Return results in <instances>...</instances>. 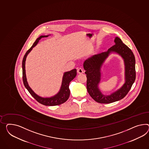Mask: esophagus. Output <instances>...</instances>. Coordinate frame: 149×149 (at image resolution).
Here are the masks:
<instances>
[{
    "label": "esophagus",
    "instance_id": "obj_1",
    "mask_svg": "<svg viewBox=\"0 0 149 149\" xmlns=\"http://www.w3.org/2000/svg\"><path fill=\"white\" fill-rule=\"evenodd\" d=\"M77 73H79V74H81V73H83L84 71H83V70L81 69V68H79V69L77 70Z\"/></svg>",
    "mask_w": 149,
    "mask_h": 149
}]
</instances>
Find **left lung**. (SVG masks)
I'll list each match as a JSON object with an SVG mask.
<instances>
[{"instance_id":"left-lung-1","label":"left lung","mask_w":149,"mask_h":149,"mask_svg":"<svg viewBox=\"0 0 149 149\" xmlns=\"http://www.w3.org/2000/svg\"><path fill=\"white\" fill-rule=\"evenodd\" d=\"M116 44L107 52L97 54L88 58L84 63L86 74V88L88 93L97 103L109 104L123 99L126 96L136 79L135 57L132 51L118 37L115 39ZM111 52L119 54L123 58L126 65V83L119 90L111 95H104L99 91L97 85L100 80V68Z\"/></svg>"}]
</instances>
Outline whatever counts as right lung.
Segmentation results:
<instances>
[{
	"mask_svg": "<svg viewBox=\"0 0 149 149\" xmlns=\"http://www.w3.org/2000/svg\"><path fill=\"white\" fill-rule=\"evenodd\" d=\"M48 36H41L39 38L36 39L35 42L33 43L32 46L31 47L30 49L27 50L25 54L24 55L23 58V61H22V69H23V81L24 85L25 87L26 88L27 90L31 95H32L34 99H36L38 102L42 105H46V106H56L59 105L61 104L65 103L67 100L69 99L70 91L69 90V84L71 80H72L77 75L76 69H73L71 71L66 72L64 74V76L63 78L62 81V85H61V88L60 90V91L54 95L53 97L51 98H42L40 97L38 95H37L32 90V89L29 86L28 83L27 82L26 77L25 74V61L27 55L30 52L32 49V48L37 45V44L39 40L44 37H47Z\"/></svg>",
	"mask_w": 149,
	"mask_h": 149,
	"instance_id": "obj_1",
	"label": "right lung"
}]
</instances>
